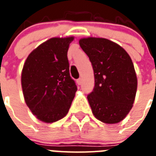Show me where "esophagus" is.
I'll return each instance as SVG.
<instances>
[{
  "label": "esophagus",
  "mask_w": 156,
  "mask_h": 156,
  "mask_svg": "<svg viewBox=\"0 0 156 156\" xmlns=\"http://www.w3.org/2000/svg\"><path fill=\"white\" fill-rule=\"evenodd\" d=\"M77 83H78V85H81L82 84V78H78V80H77Z\"/></svg>",
  "instance_id": "1"
}]
</instances>
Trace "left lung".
<instances>
[{
  "mask_svg": "<svg viewBox=\"0 0 156 156\" xmlns=\"http://www.w3.org/2000/svg\"><path fill=\"white\" fill-rule=\"evenodd\" d=\"M95 76V87L87 95L99 121L116 124L128 115L135 99L138 80L130 56L120 45L104 38L79 40Z\"/></svg>",
  "mask_w": 156,
  "mask_h": 156,
  "instance_id": "obj_1",
  "label": "left lung"
}]
</instances>
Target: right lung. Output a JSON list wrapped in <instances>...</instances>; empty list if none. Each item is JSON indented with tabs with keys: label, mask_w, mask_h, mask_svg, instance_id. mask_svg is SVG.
<instances>
[{
	"label": "right lung",
	"mask_w": 156,
	"mask_h": 156,
	"mask_svg": "<svg viewBox=\"0 0 156 156\" xmlns=\"http://www.w3.org/2000/svg\"><path fill=\"white\" fill-rule=\"evenodd\" d=\"M73 36L51 38L29 54L21 83L27 107L45 123L61 120L68 113L77 86L69 75L67 58Z\"/></svg>",
	"instance_id": "obj_1"
}]
</instances>
